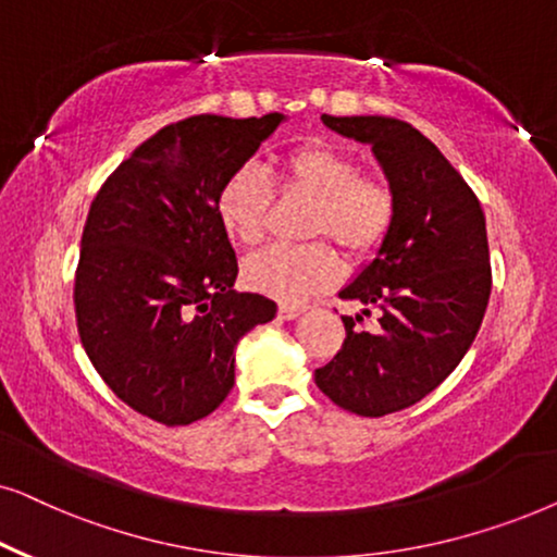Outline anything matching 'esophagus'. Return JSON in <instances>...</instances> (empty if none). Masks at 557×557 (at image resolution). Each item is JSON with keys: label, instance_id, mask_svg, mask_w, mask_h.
Wrapping results in <instances>:
<instances>
[{"label": "esophagus", "instance_id": "34e87169", "mask_svg": "<svg viewBox=\"0 0 557 557\" xmlns=\"http://www.w3.org/2000/svg\"><path fill=\"white\" fill-rule=\"evenodd\" d=\"M301 312H305V307L301 305H288V301H284V305H278V314L281 320H296Z\"/></svg>", "mask_w": 557, "mask_h": 557}]
</instances>
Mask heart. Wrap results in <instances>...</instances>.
Listing matches in <instances>:
<instances>
[{
  "label": "heart",
  "instance_id": "b5f03b06",
  "mask_svg": "<svg viewBox=\"0 0 557 557\" xmlns=\"http://www.w3.org/2000/svg\"><path fill=\"white\" fill-rule=\"evenodd\" d=\"M288 189L314 199L307 237H327L350 258H368L381 248L396 220V191L381 173L360 171L356 156L327 143H307L281 163ZM271 182L256 163L227 173L214 199L222 230L245 245L265 233ZM343 276V261L330 243L269 245L243 263L245 284L281 301H301Z\"/></svg>",
  "mask_w": 557,
  "mask_h": 557
}]
</instances>
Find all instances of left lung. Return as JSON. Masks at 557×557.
Instances as JSON below:
<instances>
[{"label": "left lung", "mask_w": 557, "mask_h": 557, "mask_svg": "<svg viewBox=\"0 0 557 557\" xmlns=\"http://www.w3.org/2000/svg\"><path fill=\"white\" fill-rule=\"evenodd\" d=\"M368 143L396 191V220L341 299L381 312L379 330L343 317L345 343L314 381L337 407L384 417L424 399L471 348L491 294L486 216L471 186L420 129L396 117H332Z\"/></svg>", "instance_id": "left-lung-1"}]
</instances>
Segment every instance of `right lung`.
<instances>
[{"label": "right lung", "mask_w": 557, "mask_h": 557, "mask_svg": "<svg viewBox=\"0 0 557 557\" xmlns=\"http://www.w3.org/2000/svg\"><path fill=\"white\" fill-rule=\"evenodd\" d=\"M284 114H197L148 137L91 201L74 281L78 337L117 399L178 428L225 401L235 345L276 317L237 294V258L214 212L227 173Z\"/></svg>", "instance_id": "right-lung-1"}]
</instances>
